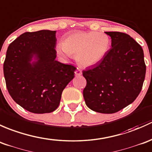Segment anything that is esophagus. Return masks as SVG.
<instances>
[{"label": "esophagus", "mask_w": 152, "mask_h": 152, "mask_svg": "<svg viewBox=\"0 0 152 152\" xmlns=\"http://www.w3.org/2000/svg\"><path fill=\"white\" fill-rule=\"evenodd\" d=\"M75 76H80L82 75V71L80 69H77L75 72Z\"/></svg>", "instance_id": "34e87169"}]
</instances>
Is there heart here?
Instances as JSON below:
<instances>
[{
	"mask_svg": "<svg viewBox=\"0 0 152 152\" xmlns=\"http://www.w3.org/2000/svg\"><path fill=\"white\" fill-rule=\"evenodd\" d=\"M110 38L104 33L96 31H75L64 39L57 47L61 57L76 58L81 66L88 67L99 63L110 48Z\"/></svg>",
	"mask_w": 152,
	"mask_h": 152,
	"instance_id": "heart-1",
	"label": "heart"
}]
</instances>
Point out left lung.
I'll list each match as a JSON object with an SVG mask.
<instances>
[{
    "mask_svg": "<svg viewBox=\"0 0 152 152\" xmlns=\"http://www.w3.org/2000/svg\"><path fill=\"white\" fill-rule=\"evenodd\" d=\"M105 34L112 48L99 64L83 71L86 80L83 97L91 110L114 113L137 97L146 67L141 46L130 36L118 31Z\"/></svg>",
    "mask_w": 152,
    "mask_h": 152,
    "instance_id": "left-lung-1",
    "label": "left lung"
}]
</instances>
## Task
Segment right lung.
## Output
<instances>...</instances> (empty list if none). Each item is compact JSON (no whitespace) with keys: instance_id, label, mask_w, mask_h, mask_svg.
<instances>
[{"instance_id":"right-lung-1","label":"right lung","mask_w":152,"mask_h":152,"mask_svg":"<svg viewBox=\"0 0 152 152\" xmlns=\"http://www.w3.org/2000/svg\"><path fill=\"white\" fill-rule=\"evenodd\" d=\"M56 32H26L6 51L4 74L8 91L19 105L34 113L56 110L64 89L75 77V66L55 60ZM34 54L38 61L31 65Z\"/></svg>"}]
</instances>
